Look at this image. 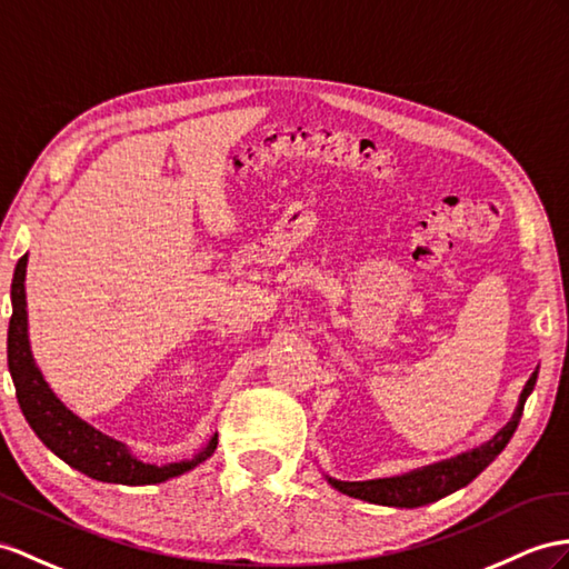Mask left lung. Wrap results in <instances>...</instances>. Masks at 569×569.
Listing matches in <instances>:
<instances>
[{
	"mask_svg": "<svg viewBox=\"0 0 569 569\" xmlns=\"http://www.w3.org/2000/svg\"><path fill=\"white\" fill-rule=\"evenodd\" d=\"M538 370L529 377V382L523 385L517 411L512 420L498 432L492 435V440L483 442L476 449L461 451V455L445 459V461H435L430 466H423V469H413L409 473L401 476H391V478H375V480H337L327 476L331 488H337L339 492L348 495V498H358L372 505H385V507H420L445 498V495L455 492L463 486H469L471 480L486 469V466L500 455V451L507 447L509 437L515 435L519 418L523 411V403H527V397L533 391Z\"/></svg>",
	"mask_w": 569,
	"mask_h": 569,
	"instance_id": "left-lung-1",
	"label": "left lung"
}]
</instances>
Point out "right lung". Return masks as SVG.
I'll list each match as a JSON object with an SVG mask.
<instances>
[{
	"label": "right lung",
	"mask_w": 569,
	"mask_h": 569,
	"mask_svg": "<svg viewBox=\"0 0 569 569\" xmlns=\"http://www.w3.org/2000/svg\"><path fill=\"white\" fill-rule=\"evenodd\" d=\"M26 264L28 254H23L13 271L11 281V319L7 337V360L17 399L28 426L40 437L52 455L60 457L71 469L86 473L93 480L120 486H153L163 483L168 478L192 471L194 466L207 461L218 445V435H213L207 447L199 449L192 459L172 461V463H143L132 455L124 442L96 430L77 413L57 399L54 391L42 377L31 353L28 341V312H26Z\"/></svg>",
	"instance_id": "right-lung-1"
}]
</instances>
